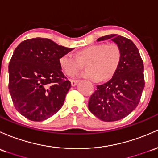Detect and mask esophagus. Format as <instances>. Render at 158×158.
Returning a JSON list of instances; mask_svg holds the SVG:
<instances>
[{
	"label": "esophagus",
	"instance_id": "1",
	"mask_svg": "<svg viewBox=\"0 0 158 158\" xmlns=\"http://www.w3.org/2000/svg\"><path fill=\"white\" fill-rule=\"evenodd\" d=\"M79 81H77V80H72L71 81V84H72V86H74L77 85V84L78 83Z\"/></svg>",
	"mask_w": 158,
	"mask_h": 158
}]
</instances>
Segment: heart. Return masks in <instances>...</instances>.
Masks as SVG:
<instances>
[{
	"instance_id": "heart-1",
	"label": "heart",
	"mask_w": 158,
	"mask_h": 158,
	"mask_svg": "<svg viewBox=\"0 0 158 158\" xmlns=\"http://www.w3.org/2000/svg\"><path fill=\"white\" fill-rule=\"evenodd\" d=\"M121 61V50L116 44H95L77 52L76 56L68 52L61 56L59 64L67 75L78 73L86 63L87 72L81 77L93 81H106L112 77Z\"/></svg>"
}]
</instances>
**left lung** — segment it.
I'll return each instance as SVG.
<instances>
[{"instance_id":"obj_1","label":"left lung","mask_w":158,"mask_h":158,"mask_svg":"<svg viewBox=\"0 0 158 158\" xmlns=\"http://www.w3.org/2000/svg\"><path fill=\"white\" fill-rule=\"evenodd\" d=\"M111 39L121 50V61L110 81L93 93L88 102L90 112L106 122L124 118L136 108L145 87L144 65L138 48L130 39L112 34L97 39Z\"/></svg>"}]
</instances>
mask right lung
I'll return each instance as SVG.
<instances>
[{"mask_svg": "<svg viewBox=\"0 0 158 158\" xmlns=\"http://www.w3.org/2000/svg\"><path fill=\"white\" fill-rule=\"evenodd\" d=\"M74 48L47 38L21 42L9 63V91L16 109L27 119L43 121L55 114L70 89L59 64L61 56Z\"/></svg>", "mask_w": 158, "mask_h": 158, "instance_id": "1", "label": "right lung"}]
</instances>
